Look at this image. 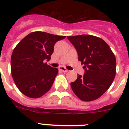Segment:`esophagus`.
Listing matches in <instances>:
<instances>
[{
  "label": "esophagus",
  "mask_w": 129,
  "mask_h": 129,
  "mask_svg": "<svg viewBox=\"0 0 129 129\" xmlns=\"http://www.w3.org/2000/svg\"><path fill=\"white\" fill-rule=\"evenodd\" d=\"M59 70L61 72L66 73L67 72H68V70L66 68H64V67H61V66L59 67Z\"/></svg>",
  "instance_id": "esophagus-1"
}]
</instances>
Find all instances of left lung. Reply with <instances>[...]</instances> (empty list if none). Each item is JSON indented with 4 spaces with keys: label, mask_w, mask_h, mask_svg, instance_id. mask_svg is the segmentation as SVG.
<instances>
[{
    "label": "left lung",
    "mask_w": 129,
    "mask_h": 129,
    "mask_svg": "<svg viewBox=\"0 0 129 129\" xmlns=\"http://www.w3.org/2000/svg\"><path fill=\"white\" fill-rule=\"evenodd\" d=\"M75 47L78 60L84 65V76L71 83L74 94L89 102L100 98L110 88L116 75V57L110 47L100 37L90 35L68 36Z\"/></svg>",
    "instance_id": "obj_1"
}]
</instances>
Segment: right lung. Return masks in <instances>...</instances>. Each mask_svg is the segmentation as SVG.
<instances>
[{"instance_id": "add662e5", "label": "right lung", "mask_w": 129, "mask_h": 129, "mask_svg": "<svg viewBox=\"0 0 129 129\" xmlns=\"http://www.w3.org/2000/svg\"><path fill=\"white\" fill-rule=\"evenodd\" d=\"M66 36L35 31L27 35L15 47L11 55V74L20 91L37 98L51 88L58 69L45 63L50 60L57 41Z\"/></svg>"}]
</instances>
